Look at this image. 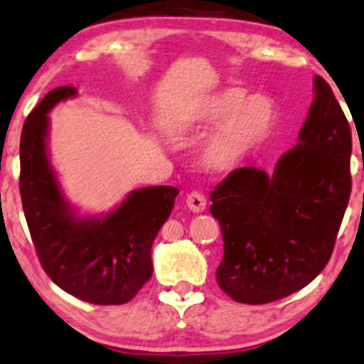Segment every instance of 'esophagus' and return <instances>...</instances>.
Listing matches in <instances>:
<instances>
[{"instance_id": "esophagus-1", "label": "esophagus", "mask_w": 364, "mask_h": 364, "mask_svg": "<svg viewBox=\"0 0 364 364\" xmlns=\"http://www.w3.org/2000/svg\"><path fill=\"white\" fill-rule=\"evenodd\" d=\"M186 203L191 212L200 213V212H205V208H207V198H205L201 193H198V191H193L191 194H187Z\"/></svg>"}]
</instances>
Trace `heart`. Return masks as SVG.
I'll return each instance as SVG.
<instances>
[{
    "instance_id": "1",
    "label": "heart",
    "mask_w": 364,
    "mask_h": 364,
    "mask_svg": "<svg viewBox=\"0 0 364 364\" xmlns=\"http://www.w3.org/2000/svg\"><path fill=\"white\" fill-rule=\"evenodd\" d=\"M275 105L263 95L249 96L237 89L219 92L201 103L196 121L217 124L203 151L212 170H231L259 149L275 127Z\"/></svg>"
}]
</instances>
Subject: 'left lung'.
<instances>
[{
  "mask_svg": "<svg viewBox=\"0 0 364 364\" xmlns=\"http://www.w3.org/2000/svg\"><path fill=\"white\" fill-rule=\"evenodd\" d=\"M298 144L273 173L238 168L215 187L224 257L215 279L238 303L263 305L309 286L331 257L350 198L352 134L322 77Z\"/></svg>",
  "mask_w": 364,
  "mask_h": 364,
  "instance_id": "8db88e82",
  "label": "left lung"
}]
</instances>
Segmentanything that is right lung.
<instances>
[{
  "instance_id": "right-lung-1",
  "label": "right lung",
  "mask_w": 364,
  "mask_h": 364,
  "mask_svg": "<svg viewBox=\"0 0 364 364\" xmlns=\"http://www.w3.org/2000/svg\"><path fill=\"white\" fill-rule=\"evenodd\" d=\"M77 96L52 89L28 115L21 134V198L45 273L63 291L95 305H122L152 277L151 249L173 210L178 189L131 191L103 215H78L66 201L48 159V112Z\"/></svg>"
}]
</instances>
